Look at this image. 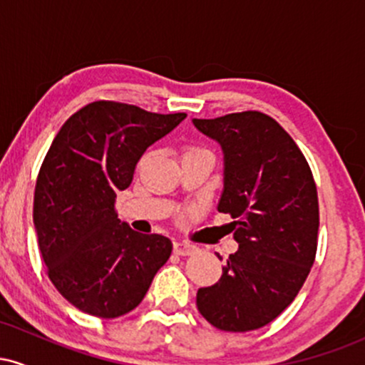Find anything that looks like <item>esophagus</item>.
I'll return each mask as SVG.
<instances>
[{
  "instance_id": "obj_1",
  "label": "esophagus",
  "mask_w": 365,
  "mask_h": 365,
  "mask_svg": "<svg viewBox=\"0 0 365 365\" xmlns=\"http://www.w3.org/2000/svg\"><path fill=\"white\" fill-rule=\"evenodd\" d=\"M195 250H197V247L188 244V242H175L173 244V252L178 255H192Z\"/></svg>"
}]
</instances>
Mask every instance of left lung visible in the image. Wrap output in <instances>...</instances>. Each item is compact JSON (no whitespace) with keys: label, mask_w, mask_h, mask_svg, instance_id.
I'll return each mask as SVG.
<instances>
[{"label":"left lung","mask_w":365,"mask_h":365,"mask_svg":"<svg viewBox=\"0 0 365 365\" xmlns=\"http://www.w3.org/2000/svg\"><path fill=\"white\" fill-rule=\"evenodd\" d=\"M192 123L223 150L217 211L235 220L230 225L238 244L220 282L199 288L197 309L217 329H259L293 302L314 264L319 204L312 171L282 125L264 113Z\"/></svg>","instance_id":"8db88e82"}]
</instances>
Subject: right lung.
Masks as SVG:
<instances>
[{
  "mask_svg": "<svg viewBox=\"0 0 365 365\" xmlns=\"http://www.w3.org/2000/svg\"><path fill=\"white\" fill-rule=\"evenodd\" d=\"M185 116L96 101L54 137L37 177L34 226L49 279L78 311L103 319L133 311L170 259V238L133 232L115 200L145 149Z\"/></svg>",
  "mask_w": 365,
  "mask_h": 365,
  "instance_id": "1",
  "label": "right lung"
}]
</instances>
